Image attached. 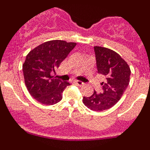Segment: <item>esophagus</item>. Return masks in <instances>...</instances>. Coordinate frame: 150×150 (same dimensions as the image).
Instances as JSON below:
<instances>
[{"mask_svg": "<svg viewBox=\"0 0 150 150\" xmlns=\"http://www.w3.org/2000/svg\"><path fill=\"white\" fill-rule=\"evenodd\" d=\"M75 83L77 84L78 86H82L84 85V83H83L82 81H79V80H76V81H75Z\"/></svg>", "mask_w": 150, "mask_h": 150, "instance_id": "esophagus-1", "label": "esophagus"}]
</instances>
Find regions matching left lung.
Here are the masks:
<instances>
[{
  "label": "left lung",
  "instance_id": "obj_1",
  "mask_svg": "<svg viewBox=\"0 0 150 150\" xmlns=\"http://www.w3.org/2000/svg\"><path fill=\"white\" fill-rule=\"evenodd\" d=\"M98 73L105 77L103 91H94L90 97H83V104L94 111L108 110L115 105L124 94L130 82L131 70L127 62L117 52L110 49L95 46Z\"/></svg>",
  "mask_w": 150,
  "mask_h": 150
}]
</instances>
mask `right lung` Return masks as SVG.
Segmentation results:
<instances>
[{"label":"right lung","mask_w":150,"mask_h":150,"mask_svg":"<svg viewBox=\"0 0 150 150\" xmlns=\"http://www.w3.org/2000/svg\"><path fill=\"white\" fill-rule=\"evenodd\" d=\"M76 43L55 40L45 42L30 51L23 65L24 79L30 95L38 102L53 105L62 99L64 90L70 83L50 75L59 67Z\"/></svg>","instance_id":"1"}]
</instances>
